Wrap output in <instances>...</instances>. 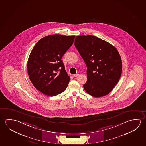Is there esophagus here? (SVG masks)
Instances as JSON below:
<instances>
[{"label":"esophagus","mask_w":146,"mask_h":146,"mask_svg":"<svg viewBox=\"0 0 146 146\" xmlns=\"http://www.w3.org/2000/svg\"><path fill=\"white\" fill-rule=\"evenodd\" d=\"M78 75H79V74H74V75H72V76L73 77H76L78 76Z\"/></svg>","instance_id":"esophagus-1"}]
</instances>
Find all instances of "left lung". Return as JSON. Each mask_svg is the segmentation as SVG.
Listing matches in <instances>:
<instances>
[{"mask_svg":"<svg viewBox=\"0 0 146 146\" xmlns=\"http://www.w3.org/2000/svg\"><path fill=\"white\" fill-rule=\"evenodd\" d=\"M74 45L87 67L85 91L95 97L108 95L122 74V60L117 49L110 43L92 35L77 36Z\"/></svg>","mask_w":146,"mask_h":146,"instance_id":"left-lung-1","label":"left lung"}]
</instances>
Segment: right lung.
Returning <instances> with one entry per match:
<instances>
[{
	"mask_svg": "<svg viewBox=\"0 0 146 146\" xmlns=\"http://www.w3.org/2000/svg\"><path fill=\"white\" fill-rule=\"evenodd\" d=\"M75 37L58 34L46 36L31 50L27 72L31 83L41 93L56 96L67 88L70 77L61 59L72 45Z\"/></svg>",
	"mask_w": 146,
	"mask_h": 146,
	"instance_id": "add662e5",
	"label": "right lung"
}]
</instances>
